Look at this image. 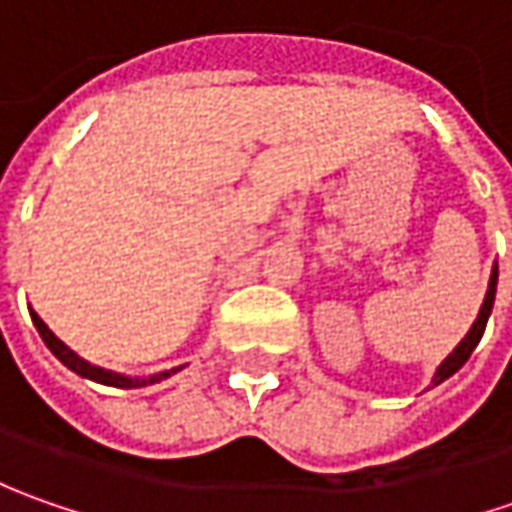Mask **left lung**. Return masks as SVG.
<instances>
[{
  "label": "left lung",
  "instance_id": "left-lung-1",
  "mask_svg": "<svg viewBox=\"0 0 512 512\" xmlns=\"http://www.w3.org/2000/svg\"><path fill=\"white\" fill-rule=\"evenodd\" d=\"M496 282H499V267L493 265V273H490V285H487V296H484V305L479 310V319L473 322L470 327V333L464 336L459 347L439 364V370H436V376H433V384H442L444 379H450L459 367H462L467 359H470V353L476 350V344L482 342L484 336V327H487V319H490V310H493V302H496Z\"/></svg>",
  "mask_w": 512,
  "mask_h": 512
}]
</instances>
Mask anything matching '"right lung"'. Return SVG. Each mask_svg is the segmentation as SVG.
Instances as JSON below:
<instances>
[{"mask_svg": "<svg viewBox=\"0 0 512 512\" xmlns=\"http://www.w3.org/2000/svg\"><path fill=\"white\" fill-rule=\"evenodd\" d=\"M30 319H33V325H36V330H39V336H42V342L48 344L50 353L59 359V362L65 364V367H70L73 373H79V376H85V379H90V382H99V384H110V387H125V390H130V387H145V384H156L162 382V379H168L170 373H176L179 367H173V370H165V373H156V376H150V379H130V376H122V373H113V370H105V367H96V364L85 362V359H79L73 350H70L68 344L59 342L53 333L48 330V325L30 310Z\"/></svg>", "mask_w": 512, "mask_h": 512, "instance_id": "obj_1", "label": "right lung"}]
</instances>
